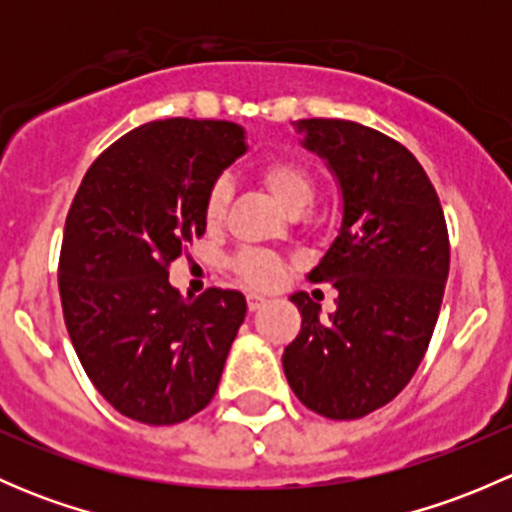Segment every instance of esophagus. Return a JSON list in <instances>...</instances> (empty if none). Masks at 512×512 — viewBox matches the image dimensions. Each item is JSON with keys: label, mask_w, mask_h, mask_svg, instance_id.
Instances as JSON below:
<instances>
[{"label": "esophagus", "mask_w": 512, "mask_h": 512, "mask_svg": "<svg viewBox=\"0 0 512 512\" xmlns=\"http://www.w3.org/2000/svg\"><path fill=\"white\" fill-rule=\"evenodd\" d=\"M265 304H267V299L262 297V294H257V292L247 294V309H250V312H257V309H262Z\"/></svg>", "instance_id": "obj_1"}]
</instances>
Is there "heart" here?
Listing matches in <instances>:
<instances>
[{
	"label": "heart",
	"instance_id": "1",
	"mask_svg": "<svg viewBox=\"0 0 512 512\" xmlns=\"http://www.w3.org/2000/svg\"><path fill=\"white\" fill-rule=\"evenodd\" d=\"M262 183L267 185L277 203L289 213H302L314 203L317 183L309 173L307 165L294 158H272L260 168ZM227 200H230V183L218 180L205 195V223L218 225L223 220ZM232 270L245 285L250 287H272L282 275V260L267 250H242L232 260Z\"/></svg>",
	"mask_w": 512,
	"mask_h": 512
}]
</instances>
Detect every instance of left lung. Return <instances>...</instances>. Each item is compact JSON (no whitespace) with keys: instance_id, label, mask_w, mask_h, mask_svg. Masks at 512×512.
<instances>
[{"instance_id":"obj_1","label":"left lung","mask_w":512,"mask_h":512,"mask_svg":"<svg viewBox=\"0 0 512 512\" xmlns=\"http://www.w3.org/2000/svg\"><path fill=\"white\" fill-rule=\"evenodd\" d=\"M342 190V227L309 282L339 292L329 319L307 292L285 376L314 414L349 421L381 409L416 374L448 280L446 218L421 163L399 141L342 118L294 123Z\"/></svg>"}]
</instances>
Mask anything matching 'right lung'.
<instances>
[{
	"label": "right lung",
	"instance_id": "1",
	"mask_svg": "<svg viewBox=\"0 0 512 512\" xmlns=\"http://www.w3.org/2000/svg\"><path fill=\"white\" fill-rule=\"evenodd\" d=\"M247 151L230 121L133 128L86 170L59 257L64 322L98 394L133 421L170 426L215 396L247 302L235 289L185 299L168 265L205 232V195Z\"/></svg>",
	"mask_w": 512,
	"mask_h": 512
}]
</instances>
